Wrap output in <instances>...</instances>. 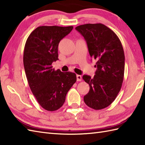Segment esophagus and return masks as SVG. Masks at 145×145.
I'll list each match as a JSON object with an SVG mask.
<instances>
[{
	"label": "esophagus",
	"mask_w": 145,
	"mask_h": 145,
	"mask_svg": "<svg viewBox=\"0 0 145 145\" xmlns=\"http://www.w3.org/2000/svg\"><path fill=\"white\" fill-rule=\"evenodd\" d=\"M82 77L81 75H76V80H77L78 82H80V81H82Z\"/></svg>",
	"instance_id": "obj_1"
}]
</instances>
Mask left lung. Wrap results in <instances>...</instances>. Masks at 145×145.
I'll list each match as a JSON object with an SVG mask.
<instances>
[{
    "label": "left lung",
    "mask_w": 145,
    "mask_h": 145,
    "mask_svg": "<svg viewBox=\"0 0 145 145\" xmlns=\"http://www.w3.org/2000/svg\"><path fill=\"white\" fill-rule=\"evenodd\" d=\"M75 29L84 37L90 57L97 60L94 77L83 76L90 85L84 101L94 110L105 108L115 100L123 81L125 54L121 43L115 33L102 24H87Z\"/></svg>",
    "instance_id": "obj_1"
}]
</instances>
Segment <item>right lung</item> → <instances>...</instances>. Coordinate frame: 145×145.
Wrapping results in <instances>:
<instances>
[{"label": "right lung", "mask_w": 145, "mask_h": 145, "mask_svg": "<svg viewBox=\"0 0 145 145\" xmlns=\"http://www.w3.org/2000/svg\"><path fill=\"white\" fill-rule=\"evenodd\" d=\"M72 26H40L30 33L24 52V65L29 87L43 108L57 110L62 106L67 92L76 81L75 73L55 70L59 42Z\"/></svg>", "instance_id": "obj_1"}]
</instances>
